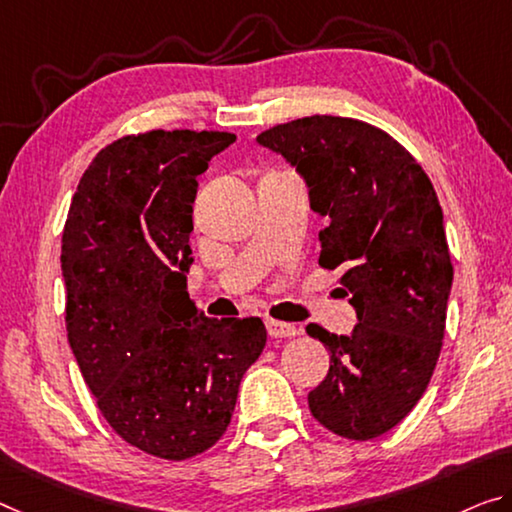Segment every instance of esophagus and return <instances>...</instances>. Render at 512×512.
I'll return each instance as SVG.
<instances>
[{
	"label": "esophagus",
	"instance_id": "esophagus-1",
	"mask_svg": "<svg viewBox=\"0 0 512 512\" xmlns=\"http://www.w3.org/2000/svg\"><path fill=\"white\" fill-rule=\"evenodd\" d=\"M265 325H267V334L274 338H290V336L300 334V329H297L295 325H290V322H283V320L267 318Z\"/></svg>",
	"mask_w": 512,
	"mask_h": 512
}]
</instances>
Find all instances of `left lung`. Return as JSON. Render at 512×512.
<instances>
[{
  "instance_id": "8db88e82",
  "label": "left lung",
  "mask_w": 512,
  "mask_h": 512,
  "mask_svg": "<svg viewBox=\"0 0 512 512\" xmlns=\"http://www.w3.org/2000/svg\"><path fill=\"white\" fill-rule=\"evenodd\" d=\"M256 141L300 171L320 231V265L341 270L357 325L348 336L306 327L329 350L309 410L334 435L380 437L426 391L446 329L453 265L444 212L421 164L371 123L306 116Z\"/></svg>"
}]
</instances>
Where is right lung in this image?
<instances>
[{"label":"right lung","instance_id":"right-lung-1","mask_svg":"<svg viewBox=\"0 0 512 512\" xmlns=\"http://www.w3.org/2000/svg\"><path fill=\"white\" fill-rule=\"evenodd\" d=\"M231 132L151 130L102 148L61 238L68 343L98 410L162 460L208 451L229 428L261 318H206L187 293L196 176Z\"/></svg>","mask_w":512,"mask_h":512}]
</instances>
